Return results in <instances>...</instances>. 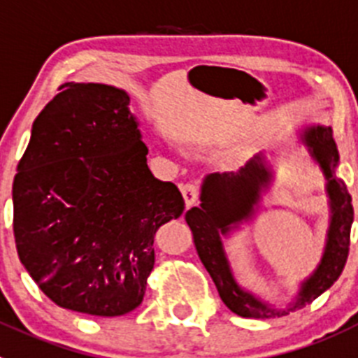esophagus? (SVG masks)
<instances>
[{"label": "esophagus", "mask_w": 358, "mask_h": 358, "mask_svg": "<svg viewBox=\"0 0 358 358\" xmlns=\"http://www.w3.org/2000/svg\"><path fill=\"white\" fill-rule=\"evenodd\" d=\"M182 194L183 199H185V207L191 208L192 205H196L199 199V185L198 183H183L182 185Z\"/></svg>", "instance_id": "esophagus-1"}]
</instances>
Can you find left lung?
Here are the masks:
<instances>
[{"label": "left lung", "instance_id": "8db88e82", "mask_svg": "<svg viewBox=\"0 0 358 358\" xmlns=\"http://www.w3.org/2000/svg\"><path fill=\"white\" fill-rule=\"evenodd\" d=\"M303 141L327 178L331 217L321 264L314 275L303 282L292 307L278 310L260 301L250 292L243 291L231 275L230 264L221 243V235H227L231 227L253 215V207L259 203L260 192L264 191V187L269 185L271 171L267 169L262 157L251 159L237 173L208 175L201 187V205L192 207L185 214V221L192 230L196 250L203 266L214 280L223 303L241 317L267 320L305 307L317 296L323 294L327 289H330L346 266L348 253H350V231L353 223V205L346 183L336 176L339 153L331 135V128H307Z\"/></svg>", "mask_w": 358, "mask_h": 358}]
</instances>
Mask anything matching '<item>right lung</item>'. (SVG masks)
Listing matches in <instances>:
<instances>
[{
    "label": "right lung",
    "instance_id": "add662e5",
    "mask_svg": "<svg viewBox=\"0 0 358 358\" xmlns=\"http://www.w3.org/2000/svg\"><path fill=\"white\" fill-rule=\"evenodd\" d=\"M128 103L112 85H60L12 187L22 266L53 303L101 317L143 303L157 230L185 210L178 187L151 175Z\"/></svg>",
    "mask_w": 358,
    "mask_h": 358
}]
</instances>
